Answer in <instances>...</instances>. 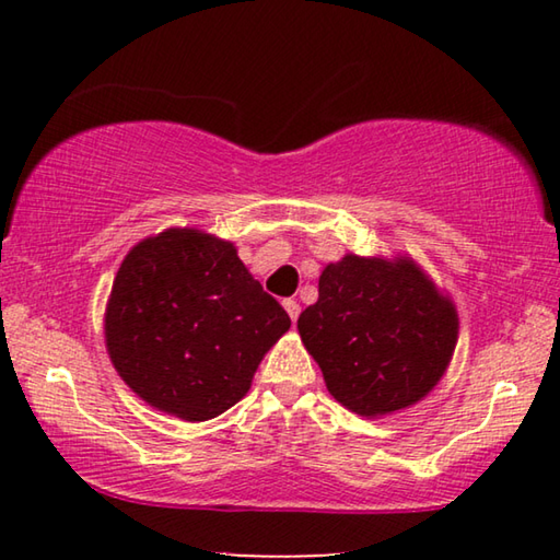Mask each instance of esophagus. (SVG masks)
<instances>
[{
    "label": "esophagus",
    "mask_w": 560,
    "mask_h": 560,
    "mask_svg": "<svg viewBox=\"0 0 560 560\" xmlns=\"http://www.w3.org/2000/svg\"><path fill=\"white\" fill-rule=\"evenodd\" d=\"M283 308H287V314L291 316L293 324H296V318H299V314H301V306H299V301L287 299V301H283Z\"/></svg>",
    "instance_id": "34e87169"
}]
</instances>
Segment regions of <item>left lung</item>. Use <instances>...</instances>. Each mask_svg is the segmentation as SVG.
Segmentation results:
<instances>
[{
  "label": "left lung",
  "mask_w": 560,
  "mask_h": 560,
  "mask_svg": "<svg viewBox=\"0 0 560 560\" xmlns=\"http://www.w3.org/2000/svg\"><path fill=\"white\" fill-rule=\"evenodd\" d=\"M457 311L410 259L328 264L318 301L299 316L328 393L365 417L422 400L450 365Z\"/></svg>",
  "instance_id": "1"
}]
</instances>
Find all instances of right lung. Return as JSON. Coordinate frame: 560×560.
Instances as JSON below:
<instances>
[{
    "label": "right lung",
    "instance_id": "add662e5",
    "mask_svg": "<svg viewBox=\"0 0 560 560\" xmlns=\"http://www.w3.org/2000/svg\"><path fill=\"white\" fill-rule=\"evenodd\" d=\"M291 318L230 242L167 230L132 246L113 281L106 346L158 410L205 422L240 402Z\"/></svg>",
    "mask_w": 560,
    "mask_h": 560
}]
</instances>
